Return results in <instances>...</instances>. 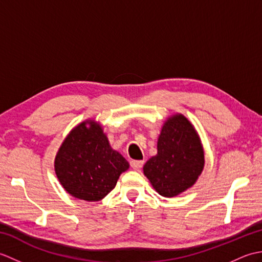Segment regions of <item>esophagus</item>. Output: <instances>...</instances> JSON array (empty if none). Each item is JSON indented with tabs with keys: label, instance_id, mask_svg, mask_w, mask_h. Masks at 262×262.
<instances>
[{
	"label": "esophagus",
	"instance_id": "esophagus-1",
	"mask_svg": "<svg viewBox=\"0 0 262 262\" xmlns=\"http://www.w3.org/2000/svg\"><path fill=\"white\" fill-rule=\"evenodd\" d=\"M143 164H144V161H142V160H134L130 162L132 168L134 170H140L143 166Z\"/></svg>",
	"mask_w": 262,
	"mask_h": 262
}]
</instances>
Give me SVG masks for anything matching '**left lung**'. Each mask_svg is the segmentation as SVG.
<instances>
[{
    "label": "left lung",
    "mask_w": 262,
    "mask_h": 262,
    "mask_svg": "<svg viewBox=\"0 0 262 262\" xmlns=\"http://www.w3.org/2000/svg\"><path fill=\"white\" fill-rule=\"evenodd\" d=\"M204 165V147L197 130L182 114H174L164 121L158 154L144 164L143 171L155 191L170 198L191 188Z\"/></svg>",
    "instance_id": "left-lung-1"
}]
</instances>
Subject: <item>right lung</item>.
<instances>
[{"label":"right lung","instance_id":"add662e5","mask_svg":"<svg viewBox=\"0 0 262 262\" xmlns=\"http://www.w3.org/2000/svg\"><path fill=\"white\" fill-rule=\"evenodd\" d=\"M54 166L66 192L85 202H99L116 187L129 163L110 146L102 126L86 119L65 137Z\"/></svg>","mask_w":262,"mask_h":262}]
</instances>
